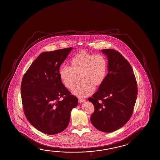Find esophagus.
Wrapping results in <instances>:
<instances>
[{
	"mask_svg": "<svg viewBox=\"0 0 160 160\" xmlns=\"http://www.w3.org/2000/svg\"><path fill=\"white\" fill-rule=\"evenodd\" d=\"M85 99H83V98H79V99H78V101H79V103H82V102H85Z\"/></svg>",
	"mask_w": 160,
	"mask_h": 160,
	"instance_id": "obj_1",
	"label": "esophagus"
}]
</instances>
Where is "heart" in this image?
<instances>
[{
  "instance_id": "1",
  "label": "heart",
  "mask_w": 160,
  "mask_h": 160,
  "mask_svg": "<svg viewBox=\"0 0 160 160\" xmlns=\"http://www.w3.org/2000/svg\"><path fill=\"white\" fill-rule=\"evenodd\" d=\"M70 67H60L59 74L66 88L71 89L74 85L76 75L79 74L80 83L74 87L72 93L77 96H88L94 92V86L98 88L104 83L108 74V60L101 53L78 52L70 59Z\"/></svg>"
}]
</instances>
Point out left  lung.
Returning a JSON list of instances; mask_svg holds the SVG:
<instances>
[{
	"label": "left lung",
	"instance_id": "8db88e82",
	"mask_svg": "<svg viewBox=\"0 0 160 160\" xmlns=\"http://www.w3.org/2000/svg\"><path fill=\"white\" fill-rule=\"evenodd\" d=\"M108 60V73L104 83L88 100L94 112L90 120L96 129L111 132L126 124L133 113L137 97V82L129 62L112 49L101 51Z\"/></svg>",
	"mask_w": 160,
	"mask_h": 160
}]
</instances>
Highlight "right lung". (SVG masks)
<instances>
[{"label":"right lung","mask_w":160,"mask_h":160,"mask_svg":"<svg viewBox=\"0 0 160 160\" xmlns=\"http://www.w3.org/2000/svg\"><path fill=\"white\" fill-rule=\"evenodd\" d=\"M73 48L41 53L23 77L21 86L25 115L44 134L54 135L67 128L71 111L78 105L60 79L61 64Z\"/></svg>","instance_id":"right-lung-1"}]
</instances>
